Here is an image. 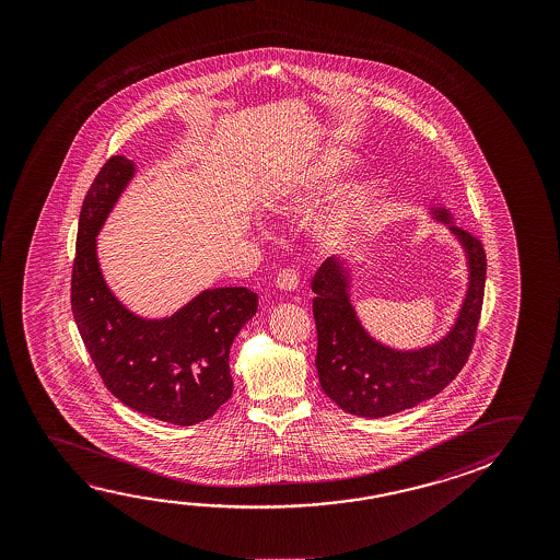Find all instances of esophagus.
Instances as JSON below:
<instances>
[{
	"instance_id": "obj_1",
	"label": "esophagus",
	"mask_w": 560,
	"mask_h": 560,
	"mask_svg": "<svg viewBox=\"0 0 560 560\" xmlns=\"http://www.w3.org/2000/svg\"><path fill=\"white\" fill-rule=\"evenodd\" d=\"M277 287L283 289V291H294V289L299 287V276H296V271L289 269V267L281 269L279 276H277Z\"/></svg>"
}]
</instances>
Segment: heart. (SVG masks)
Returning <instances> with one entry per match:
<instances>
[{
  "label": "heart",
  "mask_w": 560,
  "mask_h": 560,
  "mask_svg": "<svg viewBox=\"0 0 560 560\" xmlns=\"http://www.w3.org/2000/svg\"><path fill=\"white\" fill-rule=\"evenodd\" d=\"M343 165H346V158L341 156L339 152H328V154H324L320 162L316 164L314 177H331V175L339 174ZM343 224H346V214L339 211L336 212V214H331L328 229H330L331 232H334V230L338 232V230H343Z\"/></svg>",
  "instance_id": "b5f03b06"
}]
</instances>
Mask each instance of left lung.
I'll list each match as a JSON object with an SVG mask.
<instances>
[{
  "mask_svg": "<svg viewBox=\"0 0 560 560\" xmlns=\"http://www.w3.org/2000/svg\"><path fill=\"white\" fill-rule=\"evenodd\" d=\"M435 212L441 221L450 219L445 211ZM451 230L467 249L470 283L455 328L431 348L396 351L371 338L349 303L348 273L336 257H328L312 277L316 371L322 390L341 410L361 418L402 412L440 395L465 368L485 301L486 252L468 230L453 224Z\"/></svg>",
  "mask_w": 560,
  "mask_h": 560,
  "instance_id": "obj_1",
  "label": "left lung"
}]
</instances>
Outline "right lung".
Returning a JSON list of instances; mask_svg holds the SVG:
<instances>
[{"label": "right lung", "instance_id": "add662e5", "mask_svg": "<svg viewBox=\"0 0 560 560\" xmlns=\"http://www.w3.org/2000/svg\"><path fill=\"white\" fill-rule=\"evenodd\" d=\"M135 174L110 156L83 199L72 267V312L105 386L132 410L177 425L209 420L232 396L230 346L257 312V294L222 287L164 320L127 311L103 281L95 236Z\"/></svg>", "mask_w": 560, "mask_h": 560}]
</instances>
